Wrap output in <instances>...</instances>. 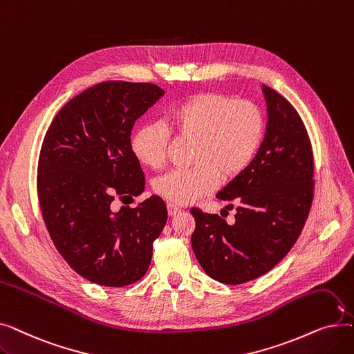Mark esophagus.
<instances>
[{"mask_svg":"<svg viewBox=\"0 0 354 354\" xmlns=\"http://www.w3.org/2000/svg\"><path fill=\"white\" fill-rule=\"evenodd\" d=\"M179 212H180V209L176 205H174V203H167V214H169L171 216H174Z\"/></svg>","mask_w":354,"mask_h":354,"instance_id":"obj_1","label":"esophagus"}]
</instances>
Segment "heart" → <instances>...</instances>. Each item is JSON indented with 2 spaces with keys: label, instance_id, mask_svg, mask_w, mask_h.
Wrapping results in <instances>:
<instances>
[{
  "label": "heart",
  "instance_id": "1",
  "mask_svg": "<svg viewBox=\"0 0 354 354\" xmlns=\"http://www.w3.org/2000/svg\"><path fill=\"white\" fill-rule=\"evenodd\" d=\"M167 123L179 138L195 139L192 169H175L159 176L153 189L166 201L188 205L214 192L222 176L243 174L255 158L266 135L263 110L247 100L219 93H199L167 111ZM169 130L159 122L138 127L132 151L152 169L166 162Z\"/></svg>",
  "mask_w": 354,
  "mask_h": 354
}]
</instances>
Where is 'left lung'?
Listing matches in <instances>:
<instances>
[{"mask_svg": "<svg viewBox=\"0 0 354 354\" xmlns=\"http://www.w3.org/2000/svg\"><path fill=\"white\" fill-rule=\"evenodd\" d=\"M261 88L264 140L247 169L216 194L236 203L235 222L230 225L216 214L191 209L198 263L214 280L232 286L261 277L281 261L301 234L313 201L314 162L303 120L275 90Z\"/></svg>", "mask_w": 354, "mask_h": 354, "instance_id": "obj_1", "label": "left lung"}]
</instances>
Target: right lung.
I'll list each match as a JSON object with an SVG mask.
<instances>
[{
  "mask_svg": "<svg viewBox=\"0 0 354 354\" xmlns=\"http://www.w3.org/2000/svg\"><path fill=\"white\" fill-rule=\"evenodd\" d=\"M163 95L151 83H99L64 104L43 140L37 189L46 227L67 264L95 284L140 280L167 221L156 195L136 208L111 205L145 191L130 133Z\"/></svg>",
  "mask_w": 354,
  "mask_h": 354,
  "instance_id": "right-lung-1",
  "label": "right lung"
}]
</instances>
